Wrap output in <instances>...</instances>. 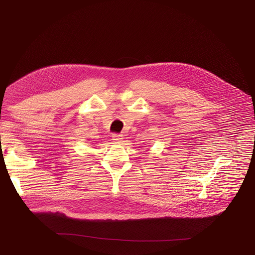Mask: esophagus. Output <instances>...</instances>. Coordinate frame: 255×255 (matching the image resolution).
I'll list each match as a JSON object with an SVG mask.
<instances>
[{"label":"esophagus","mask_w":255,"mask_h":255,"mask_svg":"<svg viewBox=\"0 0 255 255\" xmlns=\"http://www.w3.org/2000/svg\"><path fill=\"white\" fill-rule=\"evenodd\" d=\"M112 140L115 142V143H121L123 141V136L122 135H119V134H113L112 135Z\"/></svg>","instance_id":"esophagus-1"}]
</instances>
